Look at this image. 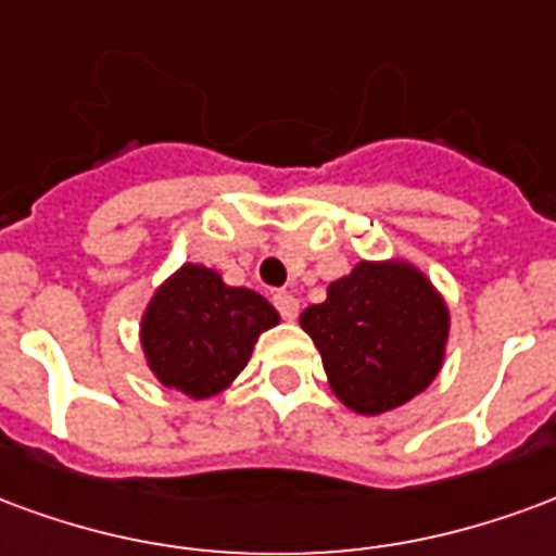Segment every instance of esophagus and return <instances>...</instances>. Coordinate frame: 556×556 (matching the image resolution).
Returning a JSON list of instances; mask_svg holds the SVG:
<instances>
[{"label":"esophagus","instance_id":"obj_1","mask_svg":"<svg viewBox=\"0 0 556 556\" xmlns=\"http://www.w3.org/2000/svg\"><path fill=\"white\" fill-rule=\"evenodd\" d=\"M273 302H275V307H278V314H281L283 319H295V317H299V302H295V295L275 293Z\"/></svg>","mask_w":556,"mask_h":556}]
</instances>
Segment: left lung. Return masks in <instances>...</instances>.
Segmentation results:
<instances>
[{
  "instance_id": "left-lung-1",
  "label": "left lung",
  "mask_w": 556,
  "mask_h": 556,
  "mask_svg": "<svg viewBox=\"0 0 556 556\" xmlns=\"http://www.w3.org/2000/svg\"><path fill=\"white\" fill-rule=\"evenodd\" d=\"M331 391L358 415H382L420 394L441 367L447 307L406 263H358L305 307Z\"/></svg>"
}]
</instances>
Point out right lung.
<instances>
[{
  "label": "right lung",
  "mask_w": 556,
  "mask_h": 556,
  "mask_svg": "<svg viewBox=\"0 0 556 556\" xmlns=\"http://www.w3.org/2000/svg\"><path fill=\"white\" fill-rule=\"evenodd\" d=\"M275 323L278 311L263 295L186 263L153 295L141 319V346L165 388L204 400L237 379L261 331Z\"/></svg>",
  "instance_id": "add662e5"
}]
</instances>
